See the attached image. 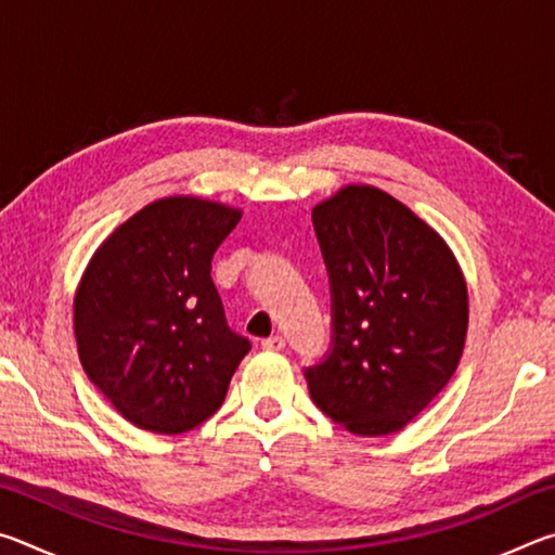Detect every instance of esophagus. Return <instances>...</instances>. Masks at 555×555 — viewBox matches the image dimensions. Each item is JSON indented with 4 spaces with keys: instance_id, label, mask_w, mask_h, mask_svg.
I'll return each mask as SVG.
<instances>
[{
    "instance_id": "obj_1",
    "label": "esophagus",
    "mask_w": 555,
    "mask_h": 555,
    "mask_svg": "<svg viewBox=\"0 0 555 555\" xmlns=\"http://www.w3.org/2000/svg\"><path fill=\"white\" fill-rule=\"evenodd\" d=\"M261 347H264V350H269V352H279V350H284V347H286V340L281 335H271V337H267V340H261Z\"/></svg>"
}]
</instances>
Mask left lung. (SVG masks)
<instances>
[{
    "instance_id": "8db88e82",
    "label": "left lung",
    "mask_w": 555,
    "mask_h": 555,
    "mask_svg": "<svg viewBox=\"0 0 555 555\" xmlns=\"http://www.w3.org/2000/svg\"><path fill=\"white\" fill-rule=\"evenodd\" d=\"M331 274L333 350L306 370L315 406L354 436L397 434L457 370L467 284L446 240L382 188L313 208Z\"/></svg>"
}]
</instances>
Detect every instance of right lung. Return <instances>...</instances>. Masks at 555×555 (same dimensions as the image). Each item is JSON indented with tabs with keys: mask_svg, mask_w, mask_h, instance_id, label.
<instances>
[{
	"mask_svg": "<svg viewBox=\"0 0 555 555\" xmlns=\"http://www.w3.org/2000/svg\"><path fill=\"white\" fill-rule=\"evenodd\" d=\"M242 210L171 195L100 244L73 298L82 370L129 424L185 434L222 406L249 340L232 333L210 276Z\"/></svg>",
	"mask_w": 555,
	"mask_h": 555,
	"instance_id": "1",
	"label": "right lung"
}]
</instances>
